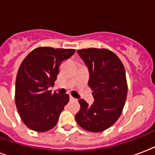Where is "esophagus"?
Instances as JSON below:
<instances>
[{
	"mask_svg": "<svg viewBox=\"0 0 155 155\" xmlns=\"http://www.w3.org/2000/svg\"><path fill=\"white\" fill-rule=\"evenodd\" d=\"M69 99H70L71 101H73V100H75V99H74L73 96H69Z\"/></svg>",
	"mask_w": 155,
	"mask_h": 155,
	"instance_id": "1",
	"label": "esophagus"
}]
</instances>
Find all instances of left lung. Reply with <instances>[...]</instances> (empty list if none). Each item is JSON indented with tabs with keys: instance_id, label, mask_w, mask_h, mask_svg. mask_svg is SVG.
I'll return each instance as SVG.
<instances>
[{
	"instance_id": "left-lung-1",
	"label": "left lung",
	"mask_w": 155,
	"mask_h": 155,
	"mask_svg": "<svg viewBox=\"0 0 155 155\" xmlns=\"http://www.w3.org/2000/svg\"><path fill=\"white\" fill-rule=\"evenodd\" d=\"M78 53L90 72L88 85L94 104L79 99L81 106L75 119L82 129L99 133L113 125L120 116L128 93L125 69L120 59L107 48H83Z\"/></svg>"
}]
</instances>
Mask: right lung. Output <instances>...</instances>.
I'll list each match as a JSON object with an SVG mask.
<instances>
[{
  "mask_svg": "<svg viewBox=\"0 0 155 155\" xmlns=\"http://www.w3.org/2000/svg\"><path fill=\"white\" fill-rule=\"evenodd\" d=\"M75 51V49L39 47L21 63L14 98L21 120L29 129L43 133L56 126L69 96L52 93L48 88L55 85L61 63Z\"/></svg>",
  "mask_w": 155,
  "mask_h": 155,
  "instance_id": "obj_1",
  "label": "right lung"
}]
</instances>
